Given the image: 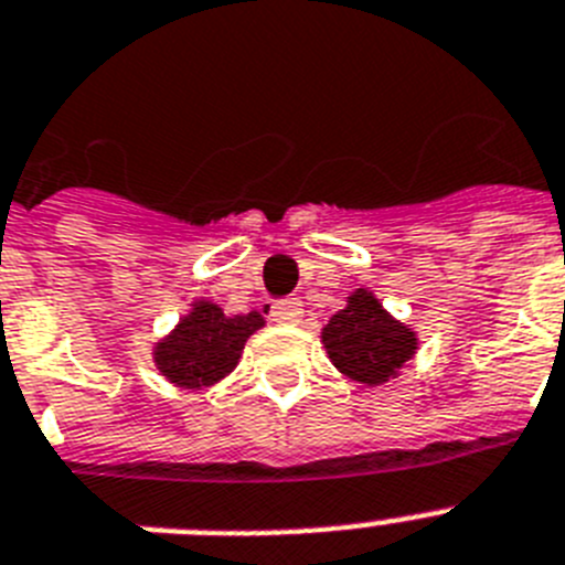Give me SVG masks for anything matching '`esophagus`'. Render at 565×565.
<instances>
[{"instance_id":"34e87169","label":"esophagus","mask_w":565,"mask_h":565,"mask_svg":"<svg viewBox=\"0 0 565 565\" xmlns=\"http://www.w3.org/2000/svg\"><path fill=\"white\" fill-rule=\"evenodd\" d=\"M271 320L282 322V326H294L302 320V302L300 300H279L271 306Z\"/></svg>"}]
</instances>
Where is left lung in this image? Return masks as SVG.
Wrapping results in <instances>:
<instances>
[{"mask_svg":"<svg viewBox=\"0 0 565 565\" xmlns=\"http://www.w3.org/2000/svg\"><path fill=\"white\" fill-rule=\"evenodd\" d=\"M322 345L340 374L365 385L397 377L417 351V334L394 320L383 302L365 288H356L322 329Z\"/></svg>","mask_w":565,"mask_h":565,"instance_id":"1","label":"left lung"}]
</instances>
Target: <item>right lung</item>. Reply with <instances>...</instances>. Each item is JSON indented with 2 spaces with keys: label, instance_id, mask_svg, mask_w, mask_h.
I'll use <instances>...</instances> for the list:
<instances>
[{
  "label": "right lung",
  "instance_id": "add662e5",
  "mask_svg": "<svg viewBox=\"0 0 565 565\" xmlns=\"http://www.w3.org/2000/svg\"><path fill=\"white\" fill-rule=\"evenodd\" d=\"M263 326L259 311L225 317L211 300H196L177 329L153 345V363L180 388H209L236 369L245 340Z\"/></svg>",
  "mask_w": 565,
  "mask_h": 565
}]
</instances>
